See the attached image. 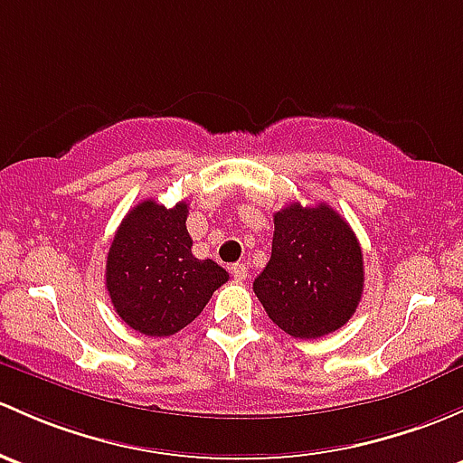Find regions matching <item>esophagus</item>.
Returning <instances> with one entry per match:
<instances>
[{
    "label": "esophagus",
    "mask_w": 463,
    "mask_h": 463,
    "mask_svg": "<svg viewBox=\"0 0 463 463\" xmlns=\"http://www.w3.org/2000/svg\"><path fill=\"white\" fill-rule=\"evenodd\" d=\"M231 275L235 281H244L248 277V266L246 264H232L231 266Z\"/></svg>",
    "instance_id": "obj_1"
}]
</instances>
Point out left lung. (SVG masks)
<instances>
[{
	"label": "left lung",
	"instance_id": "left-lung-1",
	"mask_svg": "<svg viewBox=\"0 0 463 463\" xmlns=\"http://www.w3.org/2000/svg\"><path fill=\"white\" fill-rule=\"evenodd\" d=\"M272 324L297 339L335 333L364 293V255L353 228L328 203L275 213L270 261L252 284Z\"/></svg>",
	"mask_w": 463,
	"mask_h": 463
}]
</instances>
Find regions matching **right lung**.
I'll list each match as a JSON object with an SVG mask.
<instances>
[{
    "label": "right lung",
    "instance_id": "obj_1",
    "mask_svg": "<svg viewBox=\"0 0 463 463\" xmlns=\"http://www.w3.org/2000/svg\"><path fill=\"white\" fill-rule=\"evenodd\" d=\"M186 217V202L166 208L144 199L121 219L110 244V301L121 321L148 337H170L186 328L228 281L222 266L193 255Z\"/></svg>",
    "mask_w": 463,
    "mask_h": 463
}]
</instances>
